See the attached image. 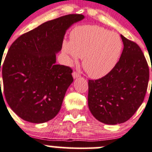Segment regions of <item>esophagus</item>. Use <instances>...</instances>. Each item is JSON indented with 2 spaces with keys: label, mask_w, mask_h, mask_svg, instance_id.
Listing matches in <instances>:
<instances>
[{
  "label": "esophagus",
  "mask_w": 152,
  "mask_h": 152,
  "mask_svg": "<svg viewBox=\"0 0 152 152\" xmlns=\"http://www.w3.org/2000/svg\"><path fill=\"white\" fill-rule=\"evenodd\" d=\"M72 76H73V77H74V79H75V78H77V77H80L79 73H77V72H74L72 73Z\"/></svg>",
  "instance_id": "esophagus-1"
}]
</instances>
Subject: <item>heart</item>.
Returning <instances> with one entry per match:
<instances>
[{"mask_svg": "<svg viewBox=\"0 0 152 152\" xmlns=\"http://www.w3.org/2000/svg\"><path fill=\"white\" fill-rule=\"evenodd\" d=\"M62 49L68 65L83 58L87 74L98 79L107 75L118 64L123 42L117 33L99 26L84 25L73 28L70 41H64Z\"/></svg>", "mask_w": 152, "mask_h": 152, "instance_id": "heart-1", "label": "heart"}]
</instances>
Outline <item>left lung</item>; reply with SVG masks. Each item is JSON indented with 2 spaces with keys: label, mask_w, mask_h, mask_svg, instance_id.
<instances>
[{
  "label": "left lung",
  "mask_w": 152,
  "mask_h": 152,
  "mask_svg": "<svg viewBox=\"0 0 152 152\" xmlns=\"http://www.w3.org/2000/svg\"><path fill=\"white\" fill-rule=\"evenodd\" d=\"M121 37L124 47L115 68L100 79L88 80L90 112L108 125L123 124L133 116L143 102L149 79L148 66L140 48L122 34Z\"/></svg>",
  "instance_id": "left-lung-1"
}]
</instances>
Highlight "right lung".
Listing matches in <instances>:
<instances>
[{
  "label": "right lung",
  "instance_id": "right-lung-1",
  "mask_svg": "<svg viewBox=\"0 0 152 152\" xmlns=\"http://www.w3.org/2000/svg\"><path fill=\"white\" fill-rule=\"evenodd\" d=\"M83 18L73 14L45 22L20 36L9 49L1 66L3 91L10 108L24 121L43 124L59 112L73 77L70 67L56 64V54L66 30Z\"/></svg>",
  "mask_w": 152,
  "mask_h": 152
}]
</instances>
